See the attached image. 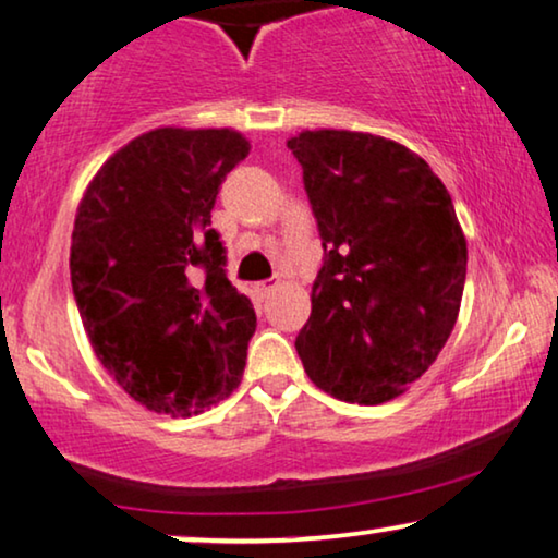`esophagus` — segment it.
<instances>
[{"label":"esophagus","mask_w":558,"mask_h":558,"mask_svg":"<svg viewBox=\"0 0 558 558\" xmlns=\"http://www.w3.org/2000/svg\"><path fill=\"white\" fill-rule=\"evenodd\" d=\"M277 284L279 281L277 279H264V281H256L254 284V292L258 294V296H269L274 289H277Z\"/></svg>","instance_id":"34e87169"}]
</instances>
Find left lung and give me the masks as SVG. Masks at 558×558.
Listing matches in <instances>:
<instances>
[{
    "mask_svg": "<svg viewBox=\"0 0 558 558\" xmlns=\"http://www.w3.org/2000/svg\"><path fill=\"white\" fill-rule=\"evenodd\" d=\"M287 147L325 248L296 353L335 399L391 401L429 371L460 315L468 241L452 197L386 136L317 129Z\"/></svg>",
    "mask_w": 558,
    "mask_h": 558,
    "instance_id": "left-lung-1",
    "label": "left lung"
}]
</instances>
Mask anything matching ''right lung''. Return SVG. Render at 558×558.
<instances>
[{"mask_svg":"<svg viewBox=\"0 0 558 558\" xmlns=\"http://www.w3.org/2000/svg\"><path fill=\"white\" fill-rule=\"evenodd\" d=\"M248 149L233 129H151L106 159L75 213L83 327L109 376L157 414H201L241 384L256 312L226 277L210 210Z\"/></svg>","mask_w":558,"mask_h":558,"instance_id":"add662e5","label":"right lung"}]
</instances>
